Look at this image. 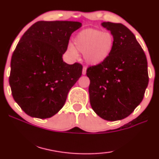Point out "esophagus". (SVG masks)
I'll return each mask as SVG.
<instances>
[{
	"mask_svg": "<svg viewBox=\"0 0 159 159\" xmlns=\"http://www.w3.org/2000/svg\"><path fill=\"white\" fill-rule=\"evenodd\" d=\"M86 71H87V69H86V67H83V69H82V75H86Z\"/></svg>",
	"mask_w": 159,
	"mask_h": 159,
	"instance_id": "obj_1",
	"label": "esophagus"
}]
</instances>
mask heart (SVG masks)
Instances as JSON below:
<instances>
[{
	"label": "heart",
	"instance_id": "heart-1",
	"mask_svg": "<svg viewBox=\"0 0 159 159\" xmlns=\"http://www.w3.org/2000/svg\"><path fill=\"white\" fill-rule=\"evenodd\" d=\"M75 44L78 50L84 55L86 63L92 66H98L111 55L114 48L115 39L110 33L88 28L77 34ZM76 49L72 44L68 46V52L74 58L78 57Z\"/></svg>",
	"mask_w": 159,
	"mask_h": 159
}]
</instances>
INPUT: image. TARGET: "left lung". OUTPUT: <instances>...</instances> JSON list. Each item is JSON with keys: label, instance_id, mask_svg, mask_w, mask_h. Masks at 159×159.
I'll list each match as a JSON object with an SVG mask.
<instances>
[{"label": "left lung", "instance_id": "8db88e82", "mask_svg": "<svg viewBox=\"0 0 159 159\" xmlns=\"http://www.w3.org/2000/svg\"><path fill=\"white\" fill-rule=\"evenodd\" d=\"M114 36L112 52L102 63L88 68L90 103L95 112L109 121L124 119L143 99L148 87V61L136 37L121 23L102 22Z\"/></svg>", "mask_w": 159, "mask_h": 159}]
</instances>
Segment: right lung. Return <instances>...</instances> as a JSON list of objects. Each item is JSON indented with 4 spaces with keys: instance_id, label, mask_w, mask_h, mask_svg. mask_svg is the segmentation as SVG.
<instances>
[{
    "instance_id": "add662e5",
    "label": "right lung",
    "mask_w": 159,
    "mask_h": 159,
    "mask_svg": "<svg viewBox=\"0 0 159 159\" xmlns=\"http://www.w3.org/2000/svg\"><path fill=\"white\" fill-rule=\"evenodd\" d=\"M73 21H39L23 34L11 61L12 96L30 117L45 119L61 110L82 75V66L63 61L70 36L81 28Z\"/></svg>"
}]
</instances>
